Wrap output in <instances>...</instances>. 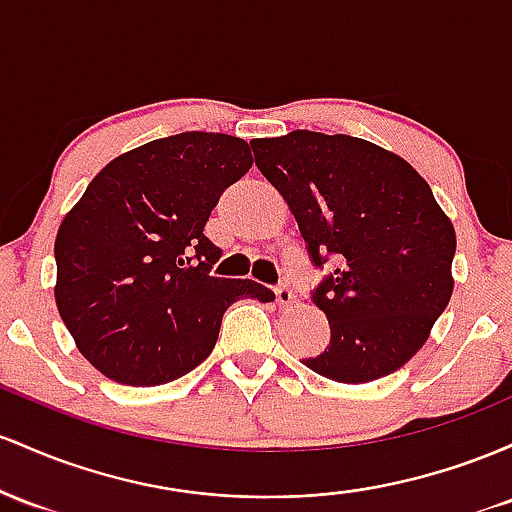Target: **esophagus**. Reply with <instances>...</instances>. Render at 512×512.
<instances>
[{
	"instance_id": "esophagus-1",
	"label": "esophagus",
	"mask_w": 512,
	"mask_h": 512,
	"mask_svg": "<svg viewBox=\"0 0 512 512\" xmlns=\"http://www.w3.org/2000/svg\"><path fill=\"white\" fill-rule=\"evenodd\" d=\"M275 302H278L280 307H290V304L295 302V292H292L287 285L275 287Z\"/></svg>"
}]
</instances>
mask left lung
<instances>
[{"label":"left lung","mask_w":512,"mask_h":512,"mask_svg":"<svg viewBox=\"0 0 512 512\" xmlns=\"http://www.w3.org/2000/svg\"><path fill=\"white\" fill-rule=\"evenodd\" d=\"M251 147L314 266L336 263L312 292L331 341L302 363L343 384L392 375L423 348L452 297L450 217L406 159L360 137L292 130Z\"/></svg>","instance_id":"obj_1"}]
</instances>
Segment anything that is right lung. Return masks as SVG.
Wrapping results in <instances>:
<instances>
[{
  "mask_svg": "<svg viewBox=\"0 0 512 512\" xmlns=\"http://www.w3.org/2000/svg\"><path fill=\"white\" fill-rule=\"evenodd\" d=\"M254 164L241 137L181 132L120 154L86 186L55 239V304L79 353L108 380L154 387L212 353L254 280L210 275L222 251L203 229Z\"/></svg>",
  "mask_w": 512,
  "mask_h": 512,
  "instance_id": "add662e5",
  "label": "right lung"
}]
</instances>
